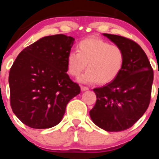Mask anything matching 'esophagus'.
Masks as SVG:
<instances>
[{
    "mask_svg": "<svg viewBox=\"0 0 159 159\" xmlns=\"http://www.w3.org/2000/svg\"><path fill=\"white\" fill-rule=\"evenodd\" d=\"M81 89L82 91H88V90H89V88L85 87V86H81Z\"/></svg>",
    "mask_w": 159,
    "mask_h": 159,
    "instance_id": "34e87169",
    "label": "esophagus"
}]
</instances>
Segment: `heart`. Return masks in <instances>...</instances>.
<instances>
[{
  "label": "heart",
  "mask_w": 159,
  "mask_h": 159,
  "mask_svg": "<svg viewBox=\"0 0 159 159\" xmlns=\"http://www.w3.org/2000/svg\"><path fill=\"white\" fill-rule=\"evenodd\" d=\"M125 63L124 51L97 37L83 39L78 44V52L70 51L67 56V70L77 77L86 68L88 70L78 78L83 84L111 82L121 73Z\"/></svg>",
  "instance_id": "obj_1"
}]
</instances>
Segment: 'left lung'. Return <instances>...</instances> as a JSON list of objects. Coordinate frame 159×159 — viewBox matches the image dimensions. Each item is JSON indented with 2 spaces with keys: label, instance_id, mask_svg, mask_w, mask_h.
<instances>
[{
  "label": "left lung",
  "instance_id": "8db88e82",
  "mask_svg": "<svg viewBox=\"0 0 159 159\" xmlns=\"http://www.w3.org/2000/svg\"><path fill=\"white\" fill-rule=\"evenodd\" d=\"M103 35L124 51L125 63L114 81L93 90L97 101L90 111V117L105 131H124L139 121L148 108L153 70L146 54L137 43L118 35Z\"/></svg>",
  "mask_w": 159,
  "mask_h": 159
}]
</instances>
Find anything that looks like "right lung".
Segmentation results:
<instances>
[{
	"label": "right lung",
	"mask_w": 159,
	"mask_h": 159,
	"mask_svg": "<svg viewBox=\"0 0 159 159\" xmlns=\"http://www.w3.org/2000/svg\"><path fill=\"white\" fill-rule=\"evenodd\" d=\"M75 38L55 34L25 48L9 73L11 105L14 115L32 129H49L63 118L70 99L81 89L66 73L67 56Z\"/></svg>",
	"instance_id": "right-lung-1"
}]
</instances>
